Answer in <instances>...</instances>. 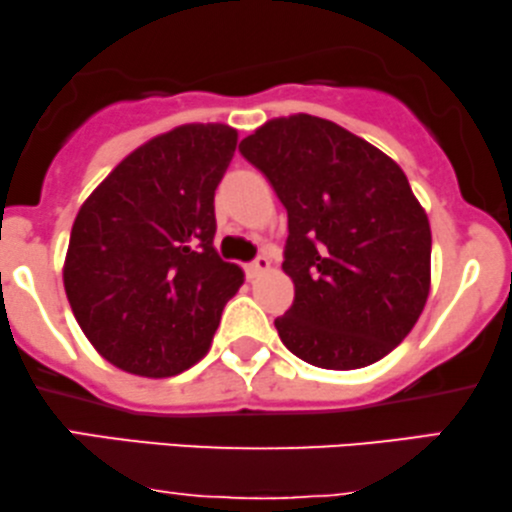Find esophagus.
Returning a JSON list of instances; mask_svg holds the SVG:
<instances>
[{
	"label": "esophagus",
	"mask_w": 512,
	"mask_h": 512,
	"mask_svg": "<svg viewBox=\"0 0 512 512\" xmlns=\"http://www.w3.org/2000/svg\"><path fill=\"white\" fill-rule=\"evenodd\" d=\"M268 270H270V261L265 256H258L256 261L244 265V272H247L249 280H256V277H261L263 272H268Z\"/></svg>",
	"instance_id": "esophagus-1"
}]
</instances>
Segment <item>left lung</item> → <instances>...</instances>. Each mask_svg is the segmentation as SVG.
Returning <instances> with one entry per match:
<instances>
[{
    "label": "left lung",
    "mask_w": 512,
    "mask_h": 512,
    "mask_svg": "<svg viewBox=\"0 0 512 512\" xmlns=\"http://www.w3.org/2000/svg\"><path fill=\"white\" fill-rule=\"evenodd\" d=\"M287 209L282 270L294 303L275 327L303 362L360 369L404 341L430 291V223L404 171L364 138L313 115L244 138Z\"/></svg>",
    "instance_id": "obj_1"
}]
</instances>
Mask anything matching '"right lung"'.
I'll return each instance as SVG.
<instances>
[{
    "label": "right lung",
    "mask_w": 512,
    "mask_h": 512,
    "mask_svg": "<svg viewBox=\"0 0 512 512\" xmlns=\"http://www.w3.org/2000/svg\"><path fill=\"white\" fill-rule=\"evenodd\" d=\"M237 148L228 124H183L126 155L82 204L63 284L110 364L176 376L209 353L244 272L214 249V195Z\"/></svg>",
    "instance_id": "add662e5"
}]
</instances>
